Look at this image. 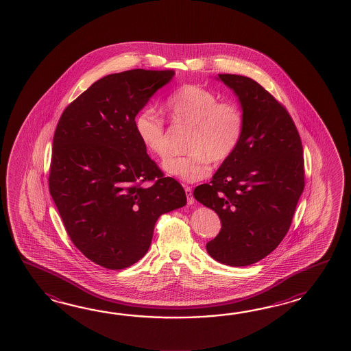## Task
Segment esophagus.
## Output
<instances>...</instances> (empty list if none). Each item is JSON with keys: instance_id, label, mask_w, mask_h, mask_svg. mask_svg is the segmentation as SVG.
<instances>
[{"instance_id": "1", "label": "esophagus", "mask_w": 351, "mask_h": 351, "mask_svg": "<svg viewBox=\"0 0 351 351\" xmlns=\"http://www.w3.org/2000/svg\"><path fill=\"white\" fill-rule=\"evenodd\" d=\"M184 191H186V199H188V204H193L194 198L193 193H192V188L191 186H184Z\"/></svg>"}]
</instances>
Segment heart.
Instances as JSON below:
<instances>
[{
	"instance_id": "1",
	"label": "heart",
	"mask_w": 351,
	"mask_h": 351,
	"mask_svg": "<svg viewBox=\"0 0 351 351\" xmlns=\"http://www.w3.org/2000/svg\"><path fill=\"white\" fill-rule=\"evenodd\" d=\"M165 110L179 125L191 127L186 141L189 153L167 160L163 169L186 183L206 178L212 165H223L237 149L245 128V117L233 101H218L216 93L201 85L186 84L165 100ZM135 133L153 156H169L165 120L153 109H143L134 119Z\"/></svg>"
}]
</instances>
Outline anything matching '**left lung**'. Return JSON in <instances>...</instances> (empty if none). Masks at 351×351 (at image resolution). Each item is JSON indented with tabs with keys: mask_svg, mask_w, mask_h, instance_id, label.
<instances>
[{
	"mask_svg": "<svg viewBox=\"0 0 351 351\" xmlns=\"http://www.w3.org/2000/svg\"><path fill=\"white\" fill-rule=\"evenodd\" d=\"M233 90L245 117L237 149L193 195L216 212L222 228L206 245L223 265L248 266L284 239L305 186L304 149L290 114L247 76L218 74Z\"/></svg>",
	"mask_w": 351,
	"mask_h": 351,
	"instance_id": "8db88e82",
	"label": "left lung"
}]
</instances>
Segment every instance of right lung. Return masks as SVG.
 I'll use <instances>...</instances> for the list:
<instances>
[{
  "label": "right lung",
  "instance_id": "right-lung-1",
  "mask_svg": "<svg viewBox=\"0 0 351 351\" xmlns=\"http://www.w3.org/2000/svg\"><path fill=\"white\" fill-rule=\"evenodd\" d=\"M174 74L106 75L67 106L55 130L50 194L75 247L105 269L139 261L158 218L186 206L183 186L165 177L134 129L136 114ZM149 180L155 184L142 186Z\"/></svg>",
  "mask_w": 351,
  "mask_h": 351
}]
</instances>
